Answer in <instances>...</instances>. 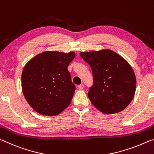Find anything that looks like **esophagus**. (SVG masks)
<instances>
[{
  "instance_id": "1",
  "label": "esophagus",
  "mask_w": 154,
  "mask_h": 154,
  "mask_svg": "<svg viewBox=\"0 0 154 154\" xmlns=\"http://www.w3.org/2000/svg\"><path fill=\"white\" fill-rule=\"evenodd\" d=\"M77 87H78V88H79V89L82 90V89H84V84H80V85H79V86H78Z\"/></svg>"
}]
</instances>
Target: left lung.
Returning <instances> with one entry per match:
<instances>
[{
  "label": "left lung",
  "mask_w": 154,
  "mask_h": 154,
  "mask_svg": "<svg viewBox=\"0 0 154 154\" xmlns=\"http://www.w3.org/2000/svg\"><path fill=\"white\" fill-rule=\"evenodd\" d=\"M80 55L93 75L94 84L88 93L92 105L106 114L123 111L136 92V76L130 64L109 49L81 52Z\"/></svg>",
  "instance_id": "8db88e82"
}]
</instances>
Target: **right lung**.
<instances>
[{
  "label": "right lung",
  "mask_w": 154,
  "mask_h": 154,
  "mask_svg": "<svg viewBox=\"0 0 154 154\" xmlns=\"http://www.w3.org/2000/svg\"><path fill=\"white\" fill-rule=\"evenodd\" d=\"M75 57L72 51H45L24 66L22 90L29 106L38 113L57 115L70 105L75 86L67 67Z\"/></svg>",
  "instance_id": "1"
}]
</instances>
